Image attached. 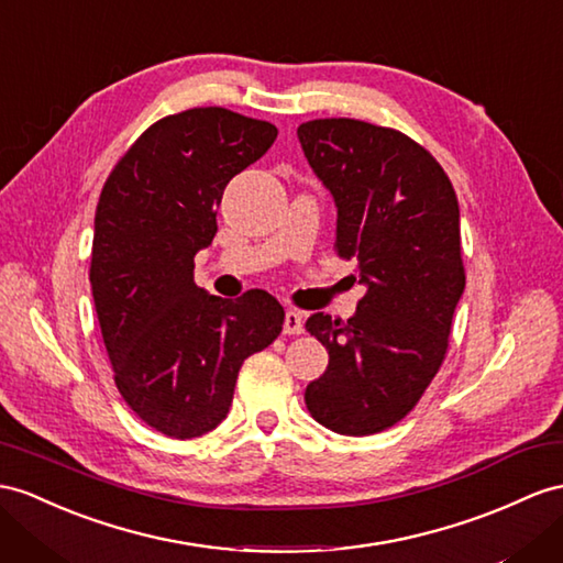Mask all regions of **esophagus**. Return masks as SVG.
Segmentation results:
<instances>
[{
	"mask_svg": "<svg viewBox=\"0 0 563 563\" xmlns=\"http://www.w3.org/2000/svg\"><path fill=\"white\" fill-rule=\"evenodd\" d=\"M283 333L285 335H301V333H305V319H301L299 311H295V309H287L285 311Z\"/></svg>",
	"mask_w": 563,
	"mask_h": 563,
	"instance_id": "1",
	"label": "esophagus"
}]
</instances>
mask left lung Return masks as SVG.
<instances>
[{"mask_svg":"<svg viewBox=\"0 0 563 563\" xmlns=\"http://www.w3.org/2000/svg\"><path fill=\"white\" fill-rule=\"evenodd\" d=\"M297 137L335 197V252L368 287L352 319L307 321L330 362L305 401L340 435H373L419 405L450 347L466 287L459 201L438 158L395 128L316 119Z\"/></svg>","mask_w":563,"mask_h":563,"instance_id":"obj_1","label":"left lung"}]
</instances>
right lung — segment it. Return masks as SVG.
<instances>
[{"instance_id":"add662e5","label":"right lung","mask_w":563,"mask_h":563,"mask_svg":"<svg viewBox=\"0 0 563 563\" xmlns=\"http://www.w3.org/2000/svg\"><path fill=\"white\" fill-rule=\"evenodd\" d=\"M276 135L273 123L223 107L170 113L128 147L99 195L90 283L113 383L166 438L219 426L244 358L283 330L273 295L233 301L195 283V254L219 230L225 185Z\"/></svg>"}]
</instances>
